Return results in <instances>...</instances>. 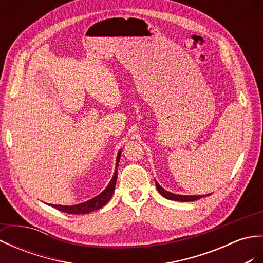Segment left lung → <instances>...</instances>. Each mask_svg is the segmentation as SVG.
<instances>
[{"label":"left lung","mask_w":263,"mask_h":263,"mask_svg":"<svg viewBox=\"0 0 263 263\" xmlns=\"http://www.w3.org/2000/svg\"><path fill=\"white\" fill-rule=\"evenodd\" d=\"M155 184H156V188L159 190L160 194L166 198V199H170V200H176V201H194V200H198L200 199L201 197H205V196H184V195H176V194H172V192H168L165 189H163L162 186L156 182L155 181Z\"/></svg>","instance_id":"8db88e82"}]
</instances>
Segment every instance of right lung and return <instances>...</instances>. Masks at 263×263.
<instances>
[{
	"label": "right lung",
	"instance_id": "add662e5",
	"mask_svg": "<svg viewBox=\"0 0 263 263\" xmlns=\"http://www.w3.org/2000/svg\"><path fill=\"white\" fill-rule=\"evenodd\" d=\"M120 154L121 151H119L118 155H117V161H116V171L114 173V177L110 181L108 186L104 189L100 195H98L97 197L92 198V199L87 200L85 202L79 203V205H72V206H62V205H51L54 208L58 209L60 212L63 213H67V214H87L91 212H95L97 209H100L103 207L106 203L110 200V198L112 197L114 191H115V185H116V181H117V167H118V163L120 159Z\"/></svg>",
	"mask_w": 263,
	"mask_h": 263
}]
</instances>
